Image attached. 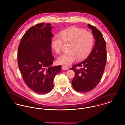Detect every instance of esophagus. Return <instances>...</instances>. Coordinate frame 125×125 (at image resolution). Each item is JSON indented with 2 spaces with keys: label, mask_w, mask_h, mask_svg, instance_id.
Here are the masks:
<instances>
[{
  "label": "esophagus",
  "mask_w": 125,
  "mask_h": 125,
  "mask_svg": "<svg viewBox=\"0 0 125 125\" xmlns=\"http://www.w3.org/2000/svg\"><path fill=\"white\" fill-rule=\"evenodd\" d=\"M62 69H63V70H67V69H68V67H66V66H62Z\"/></svg>",
  "instance_id": "1"
}]
</instances>
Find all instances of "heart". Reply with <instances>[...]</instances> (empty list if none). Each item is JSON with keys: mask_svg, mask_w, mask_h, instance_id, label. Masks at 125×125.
I'll return each instance as SVG.
<instances>
[{"mask_svg": "<svg viewBox=\"0 0 125 125\" xmlns=\"http://www.w3.org/2000/svg\"><path fill=\"white\" fill-rule=\"evenodd\" d=\"M60 35H55L51 39V46L58 54L61 50L63 41L69 43L67 52L63 53L58 58L59 64L68 66L74 62L77 58L82 60L90 53L93 47V34L84 29L72 27L64 29L60 32Z\"/></svg>", "mask_w": 125, "mask_h": 125, "instance_id": "b5f03b06", "label": "heart"}]
</instances>
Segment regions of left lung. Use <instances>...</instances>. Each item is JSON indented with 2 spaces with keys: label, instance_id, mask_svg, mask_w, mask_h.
<instances>
[{
  "label": "left lung",
  "instance_id": "obj_1",
  "mask_svg": "<svg viewBox=\"0 0 125 125\" xmlns=\"http://www.w3.org/2000/svg\"><path fill=\"white\" fill-rule=\"evenodd\" d=\"M95 39V43L86 59L73 66L75 75L72 81L74 89L78 92L86 93L95 88L101 79L106 62L105 40L100 31L96 27L88 24ZM77 66L81 67L76 69Z\"/></svg>",
  "mask_w": 125,
  "mask_h": 125
}]
</instances>
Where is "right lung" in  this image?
Listing matches in <instances>:
<instances>
[{"instance_id":"add662e5","label":"right lung","mask_w":125,"mask_h":125,"mask_svg":"<svg viewBox=\"0 0 125 125\" xmlns=\"http://www.w3.org/2000/svg\"><path fill=\"white\" fill-rule=\"evenodd\" d=\"M41 23L30 28L23 35L18 52V63L25 84L36 93L50 92L53 80L61 66L51 67L54 60L51 41L50 24Z\"/></svg>"}]
</instances>
